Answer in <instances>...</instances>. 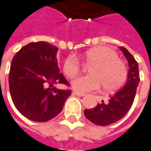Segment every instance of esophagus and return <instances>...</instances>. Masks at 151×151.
I'll return each mask as SVG.
<instances>
[{
  "mask_svg": "<svg viewBox=\"0 0 151 151\" xmlns=\"http://www.w3.org/2000/svg\"><path fill=\"white\" fill-rule=\"evenodd\" d=\"M73 94L77 95V96H79V97H82V96H84V95H85V94H83V93H80V92H76V91H74V92H73Z\"/></svg>",
  "mask_w": 151,
  "mask_h": 151,
  "instance_id": "1",
  "label": "esophagus"
}]
</instances>
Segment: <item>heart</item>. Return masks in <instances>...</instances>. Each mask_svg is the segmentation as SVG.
I'll return each instance as SVG.
<instances>
[{
    "instance_id": "heart-1",
    "label": "heart",
    "mask_w": 151,
    "mask_h": 151,
    "mask_svg": "<svg viewBox=\"0 0 151 151\" xmlns=\"http://www.w3.org/2000/svg\"><path fill=\"white\" fill-rule=\"evenodd\" d=\"M86 62L94 63L90 68V75L78 77L72 81V87L78 92L97 90L103 86L111 91L120 88L125 82L128 70L124 62L116 51L108 46H97L88 50L83 55ZM81 66L75 56H68L63 63V71L68 78H73L80 71Z\"/></svg>"
}]
</instances>
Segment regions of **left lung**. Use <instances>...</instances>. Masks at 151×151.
I'll list each match as a JSON object with an SVG mask.
<instances>
[{
    "mask_svg": "<svg viewBox=\"0 0 151 151\" xmlns=\"http://www.w3.org/2000/svg\"><path fill=\"white\" fill-rule=\"evenodd\" d=\"M128 63V78L126 84L107 101H102L92 109H86L84 116L96 125L106 126L114 123L127 114L134 100L136 90L139 83V65L134 57L124 47H119Z\"/></svg>",
    "mask_w": 151,
    "mask_h": 151,
    "instance_id": "1",
    "label": "left lung"
}]
</instances>
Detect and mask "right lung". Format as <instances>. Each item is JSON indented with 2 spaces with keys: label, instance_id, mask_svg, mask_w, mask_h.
Segmentation results:
<instances>
[{
  "label": "right lung",
  "instance_id": "1",
  "mask_svg": "<svg viewBox=\"0 0 151 151\" xmlns=\"http://www.w3.org/2000/svg\"><path fill=\"white\" fill-rule=\"evenodd\" d=\"M58 48L45 42L28 44L11 63L9 88L18 111L35 122H47L59 114L71 90L53 87L52 83L68 82L60 73L56 59Z\"/></svg>",
  "mask_w": 151,
  "mask_h": 151
}]
</instances>
